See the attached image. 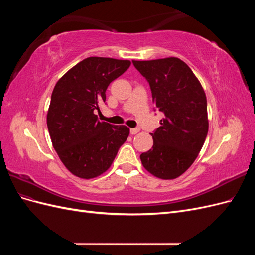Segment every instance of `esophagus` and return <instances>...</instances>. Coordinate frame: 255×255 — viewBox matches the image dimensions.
I'll use <instances>...</instances> for the list:
<instances>
[{
    "label": "esophagus",
    "mask_w": 255,
    "mask_h": 255,
    "mask_svg": "<svg viewBox=\"0 0 255 255\" xmlns=\"http://www.w3.org/2000/svg\"><path fill=\"white\" fill-rule=\"evenodd\" d=\"M139 130H140L139 128H130L129 129V133L132 134V135H135V134H137L138 132H139Z\"/></svg>",
    "instance_id": "esophagus-1"
}]
</instances>
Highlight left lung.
<instances>
[{"mask_svg":"<svg viewBox=\"0 0 255 255\" xmlns=\"http://www.w3.org/2000/svg\"><path fill=\"white\" fill-rule=\"evenodd\" d=\"M149 82L153 103L165 114L152 133L153 146L140 155L146 171L173 180L192 165L208 132L206 96L191 69L177 57L133 60Z\"/></svg>","mask_w":255,"mask_h":255,"instance_id":"left-lung-1","label":"left lung"}]
</instances>
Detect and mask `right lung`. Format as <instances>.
I'll return each instance as SVG.
<instances>
[{
  "instance_id": "add662e5",
  "label": "right lung",
  "mask_w": 255,
  "mask_h": 255,
  "mask_svg": "<svg viewBox=\"0 0 255 255\" xmlns=\"http://www.w3.org/2000/svg\"><path fill=\"white\" fill-rule=\"evenodd\" d=\"M130 66L129 60L88 57L65 73L53 89L47 126L60 160L75 176L94 179L111 167L129 128L99 121L109 85Z\"/></svg>"
}]
</instances>
